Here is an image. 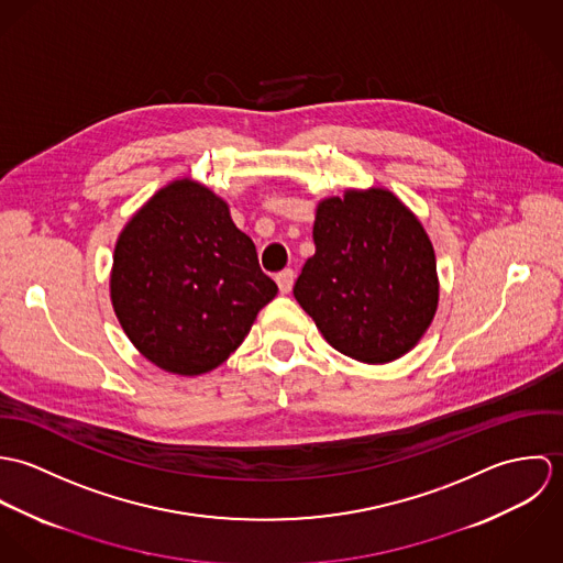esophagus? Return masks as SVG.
Segmentation results:
<instances>
[{
	"label": "esophagus",
	"mask_w": 563,
	"mask_h": 563,
	"mask_svg": "<svg viewBox=\"0 0 563 563\" xmlns=\"http://www.w3.org/2000/svg\"><path fill=\"white\" fill-rule=\"evenodd\" d=\"M275 282H277L279 290H282L284 295H288V292L292 290V284H295V271H292V268H284L282 273H277Z\"/></svg>",
	"instance_id": "esophagus-1"
}]
</instances>
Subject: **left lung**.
<instances>
[{
    "instance_id": "obj_1",
    "label": "left lung",
    "mask_w": 563,
    "mask_h": 563,
    "mask_svg": "<svg viewBox=\"0 0 563 563\" xmlns=\"http://www.w3.org/2000/svg\"><path fill=\"white\" fill-rule=\"evenodd\" d=\"M312 239L295 299L322 338L364 364L409 353L440 299L435 251L418 217L388 188H349L319 201Z\"/></svg>"
}]
</instances>
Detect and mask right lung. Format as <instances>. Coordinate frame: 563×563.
I'll use <instances>...</instances> for the list:
<instances>
[{
  "mask_svg": "<svg viewBox=\"0 0 563 563\" xmlns=\"http://www.w3.org/2000/svg\"><path fill=\"white\" fill-rule=\"evenodd\" d=\"M275 295L228 201L190 177L162 186L114 244L112 310L139 353L173 375L221 366Z\"/></svg>",
  "mask_w": 563,
  "mask_h": 563,
  "instance_id": "1",
  "label": "right lung"
}]
</instances>
